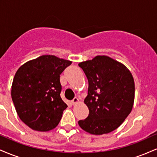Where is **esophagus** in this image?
Segmentation results:
<instances>
[{
  "mask_svg": "<svg viewBox=\"0 0 157 157\" xmlns=\"http://www.w3.org/2000/svg\"><path fill=\"white\" fill-rule=\"evenodd\" d=\"M79 102H80L79 99L77 98V97H75V98L72 100V101H71V103H72V105H75V104L78 103Z\"/></svg>",
  "mask_w": 157,
  "mask_h": 157,
  "instance_id": "34e87169",
  "label": "esophagus"
}]
</instances>
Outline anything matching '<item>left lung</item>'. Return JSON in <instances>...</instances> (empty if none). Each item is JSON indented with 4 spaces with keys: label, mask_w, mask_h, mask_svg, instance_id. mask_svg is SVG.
Instances as JSON below:
<instances>
[{
    "label": "left lung",
    "mask_w": 157,
    "mask_h": 157,
    "mask_svg": "<svg viewBox=\"0 0 157 157\" xmlns=\"http://www.w3.org/2000/svg\"><path fill=\"white\" fill-rule=\"evenodd\" d=\"M78 66L89 81L84 103L89 110L88 117L80 120L79 125L93 135L114 131L133 109L135 85L132 74L125 65L105 55H97Z\"/></svg>",
    "instance_id": "obj_1"
}]
</instances>
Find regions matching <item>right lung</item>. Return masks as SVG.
I'll list each match as a JSON object with an SVG mask.
<instances>
[{
	"mask_svg": "<svg viewBox=\"0 0 157 157\" xmlns=\"http://www.w3.org/2000/svg\"><path fill=\"white\" fill-rule=\"evenodd\" d=\"M71 61L42 55L17 69L12 85V101L20 119L32 130L55 128L68 107L60 97V75Z\"/></svg>",
	"mask_w": 157,
	"mask_h": 157,
	"instance_id": "right-lung-1",
	"label": "right lung"
}]
</instances>
